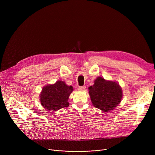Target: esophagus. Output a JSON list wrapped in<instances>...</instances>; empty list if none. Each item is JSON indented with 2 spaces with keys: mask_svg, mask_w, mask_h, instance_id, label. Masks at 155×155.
Returning a JSON list of instances; mask_svg holds the SVG:
<instances>
[{
  "mask_svg": "<svg viewBox=\"0 0 155 155\" xmlns=\"http://www.w3.org/2000/svg\"><path fill=\"white\" fill-rule=\"evenodd\" d=\"M85 89H86V86H80V87H78V90L79 91H84Z\"/></svg>",
  "mask_w": 155,
  "mask_h": 155,
  "instance_id": "obj_1",
  "label": "esophagus"
}]
</instances>
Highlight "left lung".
I'll return each mask as SVG.
<instances>
[{"instance_id":"left-lung-1","label":"left lung","mask_w":155,"mask_h":155,"mask_svg":"<svg viewBox=\"0 0 155 155\" xmlns=\"http://www.w3.org/2000/svg\"><path fill=\"white\" fill-rule=\"evenodd\" d=\"M88 90L93 105L104 112L115 109L123 97L122 88L119 83L102 77H98Z\"/></svg>"}]
</instances>
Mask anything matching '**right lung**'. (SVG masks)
<instances>
[{"mask_svg": "<svg viewBox=\"0 0 155 155\" xmlns=\"http://www.w3.org/2000/svg\"><path fill=\"white\" fill-rule=\"evenodd\" d=\"M74 91L72 86L66 84L64 81L58 80L54 84L44 86L40 94L41 106L48 110H57L69 106L68 99Z\"/></svg>", "mask_w": 155, "mask_h": 155, "instance_id": "right-lung-1", "label": "right lung"}]
</instances>
